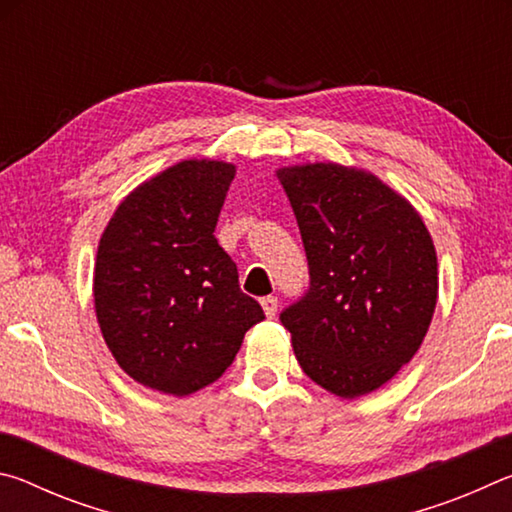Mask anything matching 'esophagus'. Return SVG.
Instances as JSON below:
<instances>
[{"instance_id":"obj_1","label":"esophagus","mask_w":512,"mask_h":512,"mask_svg":"<svg viewBox=\"0 0 512 512\" xmlns=\"http://www.w3.org/2000/svg\"><path fill=\"white\" fill-rule=\"evenodd\" d=\"M259 302H262V309H264L266 318H273L277 314V298L275 296H266V298H262Z\"/></svg>"}]
</instances>
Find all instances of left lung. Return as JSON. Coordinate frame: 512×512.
<instances>
[{
	"mask_svg": "<svg viewBox=\"0 0 512 512\" xmlns=\"http://www.w3.org/2000/svg\"><path fill=\"white\" fill-rule=\"evenodd\" d=\"M296 214L311 287L282 311L305 375L343 400L391 381L420 350L438 302L436 246L418 210L372 171L275 169Z\"/></svg>",
	"mask_w": 512,
	"mask_h": 512,
	"instance_id": "obj_1",
	"label": "left lung"
}]
</instances>
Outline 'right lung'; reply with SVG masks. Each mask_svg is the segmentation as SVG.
I'll list each match as a JSON object with an SVG mask.
<instances>
[{"instance_id":"add662e5","label":"right lung","mask_w":512,"mask_h":512,"mask_svg":"<svg viewBox=\"0 0 512 512\" xmlns=\"http://www.w3.org/2000/svg\"><path fill=\"white\" fill-rule=\"evenodd\" d=\"M232 162L189 158L137 185L112 212L94 262V314L112 357L151 391L214 384L264 318L214 237Z\"/></svg>"}]
</instances>
